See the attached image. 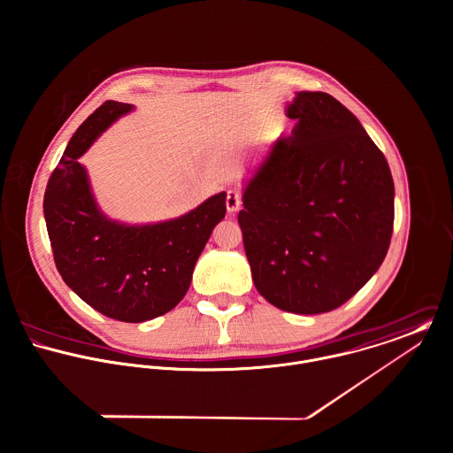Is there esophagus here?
I'll list each match as a JSON object with an SVG mask.
<instances>
[{"label":"esophagus","instance_id":"1","mask_svg":"<svg viewBox=\"0 0 453 453\" xmlns=\"http://www.w3.org/2000/svg\"><path fill=\"white\" fill-rule=\"evenodd\" d=\"M226 208L229 213H234L242 208V196L238 190H227V196H226Z\"/></svg>","mask_w":453,"mask_h":453}]
</instances>
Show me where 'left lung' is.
Returning <instances> with one entry per match:
<instances>
[{"instance_id": "obj_1", "label": "left lung", "mask_w": 453, "mask_h": 453, "mask_svg": "<svg viewBox=\"0 0 453 453\" xmlns=\"http://www.w3.org/2000/svg\"><path fill=\"white\" fill-rule=\"evenodd\" d=\"M278 142L243 181L238 222L257 292L317 315L347 303L381 266L394 226V181L359 119L326 92H296Z\"/></svg>"}]
</instances>
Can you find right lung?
<instances>
[{
    "label": "right lung",
    "mask_w": 453,
    "mask_h": 453,
    "mask_svg": "<svg viewBox=\"0 0 453 453\" xmlns=\"http://www.w3.org/2000/svg\"><path fill=\"white\" fill-rule=\"evenodd\" d=\"M133 110L129 103L106 101L77 129L47 183L43 215L65 283L96 311L138 324L180 303L213 227L226 215V192L168 220L129 224L108 217L79 159Z\"/></svg>",
    "instance_id": "obj_1"
}]
</instances>
